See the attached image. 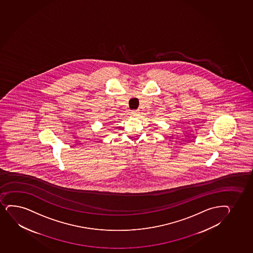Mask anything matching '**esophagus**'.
<instances>
[{"instance_id":"obj_1","label":"esophagus","mask_w":253,"mask_h":253,"mask_svg":"<svg viewBox=\"0 0 253 253\" xmlns=\"http://www.w3.org/2000/svg\"><path fill=\"white\" fill-rule=\"evenodd\" d=\"M138 110H133V111H131V115L132 116H137V114H138Z\"/></svg>"}]
</instances>
